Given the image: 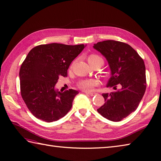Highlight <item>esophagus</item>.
I'll return each mask as SVG.
<instances>
[{
	"instance_id": "1",
	"label": "esophagus",
	"mask_w": 161,
	"mask_h": 161,
	"mask_svg": "<svg viewBox=\"0 0 161 161\" xmlns=\"http://www.w3.org/2000/svg\"><path fill=\"white\" fill-rule=\"evenodd\" d=\"M86 94H87V95H91V96H94V95H96V93H95V92H85Z\"/></svg>"
}]
</instances>
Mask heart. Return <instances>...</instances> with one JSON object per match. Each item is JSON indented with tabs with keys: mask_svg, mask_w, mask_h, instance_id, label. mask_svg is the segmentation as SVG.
I'll return each mask as SVG.
<instances>
[{
	"mask_svg": "<svg viewBox=\"0 0 161 161\" xmlns=\"http://www.w3.org/2000/svg\"><path fill=\"white\" fill-rule=\"evenodd\" d=\"M88 62L90 64H92V63L95 62H103V60L102 59V58L97 54H91L88 56ZM98 81L96 79H89V80H82L79 83V86L80 88L85 91L89 92L91 91L93 87L98 85Z\"/></svg>",
	"mask_w": 161,
	"mask_h": 161,
	"instance_id": "obj_1",
	"label": "heart"
}]
</instances>
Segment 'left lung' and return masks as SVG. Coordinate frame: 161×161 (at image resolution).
Returning a JSON list of instances; mask_svg holds the SVG:
<instances>
[{"label":"left lung","instance_id":"left-lung-1","mask_svg":"<svg viewBox=\"0 0 161 161\" xmlns=\"http://www.w3.org/2000/svg\"><path fill=\"white\" fill-rule=\"evenodd\" d=\"M93 48L108 62L111 77L107 87L120 89L103 93L105 103L97 111L105 118L119 121L138 108L147 88L144 60L130 45L106 40L95 43Z\"/></svg>","mask_w":161,"mask_h":161}]
</instances>
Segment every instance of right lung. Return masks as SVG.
<instances>
[{
    "mask_svg": "<svg viewBox=\"0 0 161 161\" xmlns=\"http://www.w3.org/2000/svg\"><path fill=\"white\" fill-rule=\"evenodd\" d=\"M85 47L52 43L37 46L28 53L19 71L21 94L36 118L52 122L70 111L79 92H61L55 85L60 76H67L71 62Z\"/></svg>",
    "mask_w": 161,
    "mask_h": 161,
    "instance_id": "obj_1",
    "label": "right lung"
}]
</instances>
